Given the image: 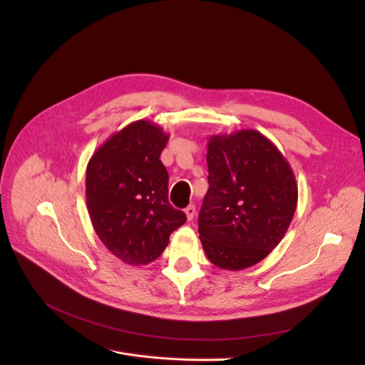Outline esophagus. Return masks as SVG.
I'll return each instance as SVG.
<instances>
[{
	"mask_svg": "<svg viewBox=\"0 0 365 365\" xmlns=\"http://www.w3.org/2000/svg\"><path fill=\"white\" fill-rule=\"evenodd\" d=\"M185 215H186L187 220H192L194 216H195V205H187L185 208Z\"/></svg>",
	"mask_w": 365,
	"mask_h": 365,
	"instance_id": "1",
	"label": "esophagus"
}]
</instances>
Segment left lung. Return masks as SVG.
I'll use <instances>...</instances> for the list:
<instances>
[{
    "mask_svg": "<svg viewBox=\"0 0 365 365\" xmlns=\"http://www.w3.org/2000/svg\"><path fill=\"white\" fill-rule=\"evenodd\" d=\"M210 187L198 217L205 256L226 271L262 262L284 238L297 207L294 171L257 130L212 134Z\"/></svg>",
    "mask_w": 365,
    "mask_h": 365,
    "instance_id": "1",
    "label": "left lung"
}]
</instances>
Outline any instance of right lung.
<instances>
[{
    "instance_id": "obj_1",
    "label": "right lung",
    "mask_w": 365,
    "mask_h": 365,
    "mask_svg": "<svg viewBox=\"0 0 365 365\" xmlns=\"http://www.w3.org/2000/svg\"><path fill=\"white\" fill-rule=\"evenodd\" d=\"M170 134L149 120L130 123L94 150L86 171L91 225L108 250L130 266L158 259L186 222L168 202V173L160 161Z\"/></svg>"
}]
</instances>
